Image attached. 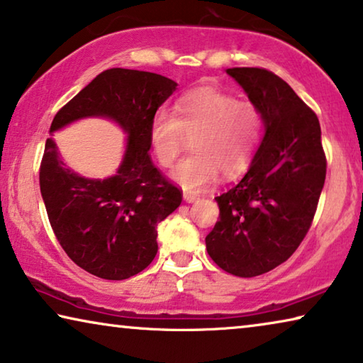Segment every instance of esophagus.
Returning a JSON list of instances; mask_svg holds the SVG:
<instances>
[{
    "instance_id": "obj_1",
    "label": "esophagus",
    "mask_w": 363,
    "mask_h": 363,
    "mask_svg": "<svg viewBox=\"0 0 363 363\" xmlns=\"http://www.w3.org/2000/svg\"><path fill=\"white\" fill-rule=\"evenodd\" d=\"M183 198H185L186 203H193V201H196L199 196H198V194L191 193V191H185V193H183Z\"/></svg>"
}]
</instances>
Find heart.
<instances>
[{
  "mask_svg": "<svg viewBox=\"0 0 363 363\" xmlns=\"http://www.w3.org/2000/svg\"><path fill=\"white\" fill-rule=\"evenodd\" d=\"M261 135L263 115L255 104L213 89L185 94L174 113L155 111L149 125L150 147L164 167L175 162L191 138L194 152L172 170V177L188 191L213 185L220 170L228 177L243 172L252 162Z\"/></svg>",
  "mask_w": 363,
  "mask_h": 363,
  "instance_id": "heart-1",
  "label": "heart"
}]
</instances>
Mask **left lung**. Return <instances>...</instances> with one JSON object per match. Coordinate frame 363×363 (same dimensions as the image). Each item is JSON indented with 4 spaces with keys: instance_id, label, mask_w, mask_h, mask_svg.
<instances>
[{
    "instance_id": "obj_1",
    "label": "left lung",
    "mask_w": 363,
    "mask_h": 363,
    "mask_svg": "<svg viewBox=\"0 0 363 363\" xmlns=\"http://www.w3.org/2000/svg\"><path fill=\"white\" fill-rule=\"evenodd\" d=\"M266 126L252 167L217 196L219 220L206 237L214 263L253 277L282 264L308 233L326 178L318 116L286 81L264 68H228Z\"/></svg>"
}]
</instances>
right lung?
Here are the masks:
<instances>
[{
  "instance_id": "1",
  "label": "right lung",
  "mask_w": 363,
  "mask_h": 363,
  "mask_svg": "<svg viewBox=\"0 0 363 363\" xmlns=\"http://www.w3.org/2000/svg\"><path fill=\"white\" fill-rule=\"evenodd\" d=\"M177 82L155 72L111 68L55 115L50 133L84 116H108L128 133L116 175L89 180L69 170L48 138L40 162V193L50 225L66 255L91 274L123 281L152 263L157 224L180 206L183 193L150 159L149 125Z\"/></svg>"
}]
</instances>
